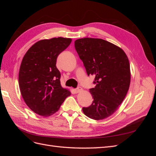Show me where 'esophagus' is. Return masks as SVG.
<instances>
[{"label": "esophagus", "instance_id": "obj_1", "mask_svg": "<svg viewBox=\"0 0 156 156\" xmlns=\"http://www.w3.org/2000/svg\"><path fill=\"white\" fill-rule=\"evenodd\" d=\"M81 90H82V88H81V87H78V88H77L74 89L75 93H79V92H81Z\"/></svg>", "mask_w": 156, "mask_h": 156}]
</instances>
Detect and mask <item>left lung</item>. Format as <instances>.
<instances>
[{
  "mask_svg": "<svg viewBox=\"0 0 156 156\" xmlns=\"http://www.w3.org/2000/svg\"><path fill=\"white\" fill-rule=\"evenodd\" d=\"M75 48L87 75L95 76L93 83L96 87L90 89L94 101L83 111L90 119H105L117 110L129 90L128 58L119 47L102 39H78Z\"/></svg>",
  "mask_w": 156,
  "mask_h": 156,
  "instance_id": "left-lung-1",
  "label": "left lung"
}]
</instances>
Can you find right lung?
I'll return each mask as SVG.
<instances>
[{
	"instance_id": "add662e5",
	"label": "right lung",
	"mask_w": 156,
	"mask_h": 156,
	"mask_svg": "<svg viewBox=\"0 0 156 156\" xmlns=\"http://www.w3.org/2000/svg\"><path fill=\"white\" fill-rule=\"evenodd\" d=\"M72 42L71 38L53 37L36 42L23 57L19 72V84L27 106L36 114L49 116L57 112L71 95L60 84L56 58Z\"/></svg>"
}]
</instances>
